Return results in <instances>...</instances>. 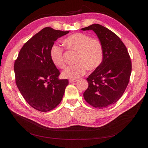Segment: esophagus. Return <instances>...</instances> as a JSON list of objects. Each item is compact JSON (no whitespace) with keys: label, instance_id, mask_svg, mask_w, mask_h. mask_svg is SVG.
<instances>
[{"label":"esophagus","instance_id":"1","mask_svg":"<svg viewBox=\"0 0 148 148\" xmlns=\"http://www.w3.org/2000/svg\"><path fill=\"white\" fill-rule=\"evenodd\" d=\"M77 81H78L77 79H69V83H74V82H76Z\"/></svg>","mask_w":148,"mask_h":148}]
</instances>
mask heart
Instances as JSON below:
<instances>
[{
    "label": "heart",
    "mask_w": 148,
    "mask_h": 148,
    "mask_svg": "<svg viewBox=\"0 0 148 148\" xmlns=\"http://www.w3.org/2000/svg\"><path fill=\"white\" fill-rule=\"evenodd\" d=\"M65 47L70 51L77 52L76 64L69 66L62 71L65 78L77 79L86 73L88 68L95 70L103 60L104 51L102 44L97 39H93L83 33H74L64 40ZM51 59L56 66L64 69L65 62L62 48L56 44H53L50 49Z\"/></svg>",
    "instance_id": "1"
}]
</instances>
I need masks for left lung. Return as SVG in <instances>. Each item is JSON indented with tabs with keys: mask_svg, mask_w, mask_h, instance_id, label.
<instances>
[{
	"mask_svg": "<svg viewBox=\"0 0 148 148\" xmlns=\"http://www.w3.org/2000/svg\"><path fill=\"white\" fill-rule=\"evenodd\" d=\"M82 30L93 31L103 47V60L86 79L88 88L83 93L89 104L103 109L115 104L126 89L132 73L130 57L121 39L104 26L92 24Z\"/></svg>",
	"mask_w": 148,
	"mask_h": 148,
	"instance_id": "obj_1",
	"label": "left lung"
}]
</instances>
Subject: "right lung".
Here are the masks:
<instances>
[{"mask_svg":"<svg viewBox=\"0 0 148 148\" xmlns=\"http://www.w3.org/2000/svg\"><path fill=\"white\" fill-rule=\"evenodd\" d=\"M69 31L46 27L36 34L22 47L15 62V81L21 95L36 110L46 112L59 105L69 84L59 79L50 49L56 40Z\"/></svg>","mask_w":148,"mask_h":148,"instance_id":"obj_1","label":"right lung"}]
</instances>
